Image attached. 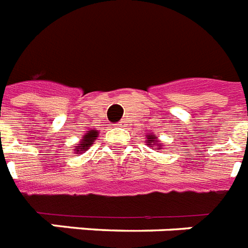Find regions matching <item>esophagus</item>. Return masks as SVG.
I'll use <instances>...</instances> for the list:
<instances>
[{"mask_svg":"<svg viewBox=\"0 0 248 248\" xmlns=\"http://www.w3.org/2000/svg\"><path fill=\"white\" fill-rule=\"evenodd\" d=\"M126 122H120V123H118V124H116V125H119V126H123V125H126L125 124Z\"/></svg>","mask_w":248,"mask_h":248,"instance_id":"esophagus-1","label":"esophagus"}]
</instances>
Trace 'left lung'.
I'll list each match as a JSON object with an SVG mask.
<instances>
[{
  "label": "left lung",
  "instance_id": "1",
  "mask_svg": "<svg viewBox=\"0 0 248 248\" xmlns=\"http://www.w3.org/2000/svg\"><path fill=\"white\" fill-rule=\"evenodd\" d=\"M146 143H147L148 147H155L157 148V150H162V147H164V146L158 142L157 137H156L154 133L148 134L147 140H146Z\"/></svg>",
  "mask_w": 248,
  "mask_h": 248
}]
</instances>
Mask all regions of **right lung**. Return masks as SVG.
Instances as JSON below:
<instances>
[{
	"label": "right lung",
	"instance_id": "right-lung-1",
	"mask_svg": "<svg viewBox=\"0 0 248 248\" xmlns=\"http://www.w3.org/2000/svg\"><path fill=\"white\" fill-rule=\"evenodd\" d=\"M97 137H98V130H96L94 128H91V129L87 130V133L83 134L82 140H79L78 144L75 146L74 154L80 155L83 152H86L92 146L93 142L97 140Z\"/></svg>",
	"mask_w": 248,
	"mask_h": 248
}]
</instances>
